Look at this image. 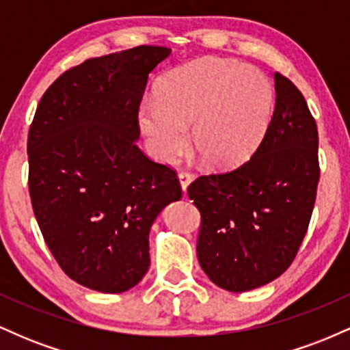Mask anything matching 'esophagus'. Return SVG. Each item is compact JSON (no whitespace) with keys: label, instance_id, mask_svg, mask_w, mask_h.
<instances>
[{"label":"esophagus","instance_id":"1","mask_svg":"<svg viewBox=\"0 0 350 350\" xmlns=\"http://www.w3.org/2000/svg\"><path fill=\"white\" fill-rule=\"evenodd\" d=\"M179 183H180V187H183V191L186 192L187 191V187H189V184L192 183V180H194V176L191 174V172H187V171H180L179 172Z\"/></svg>","mask_w":350,"mask_h":350}]
</instances>
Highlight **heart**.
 Returning a JSON list of instances; mask_svg holds the SVG:
<instances>
[{"label": "heart", "instance_id": "heart-1", "mask_svg": "<svg viewBox=\"0 0 350 350\" xmlns=\"http://www.w3.org/2000/svg\"><path fill=\"white\" fill-rule=\"evenodd\" d=\"M275 90L267 75L224 59H199L161 80L158 97L139 103L138 124L159 161H172L192 142L208 166H240L270 128Z\"/></svg>", "mask_w": 350, "mask_h": 350}]
</instances>
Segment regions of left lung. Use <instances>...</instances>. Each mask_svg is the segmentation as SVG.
<instances>
[{"instance_id":"left-lung-1","label":"left lung","mask_w":350,"mask_h":350,"mask_svg":"<svg viewBox=\"0 0 350 350\" xmlns=\"http://www.w3.org/2000/svg\"><path fill=\"white\" fill-rule=\"evenodd\" d=\"M276 102L250 161L200 176L187 189L199 208L198 258L212 283L243 293L288 270L306 235L319 183L317 126L303 94L275 74Z\"/></svg>"}]
</instances>
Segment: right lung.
<instances>
[{"instance_id": "1", "label": "right lung", "mask_w": 350, "mask_h": 350, "mask_svg": "<svg viewBox=\"0 0 350 350\" xmlns=\"http://www.w3.org/2000/svg\"><path fill=\"white\" fill-rule=\"evenodd\" d=\"M171 49L138 46L88 59L47 88L27 136L29 194L64 273L123 293L150 268V230L183 196L171 167L136 146L148 77Z\"/></svg>"}]
</instances>
